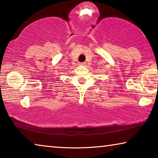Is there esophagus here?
<instances>
[{
	"label": "esophagus",
	"mask_w": 158,
	"mask_h": 158,
	"mask_svg": "<svg viewBox=\"0 0 158 158\" xmlns=\"http://www.w3.org/2000/svg\"><path fill=\"white\" fill-rule=\"evenodd\" d=\"M79 65H85V63H79Z\"/></svg>",
	"instance_id": "esophagus-1"
}]
</instances>
